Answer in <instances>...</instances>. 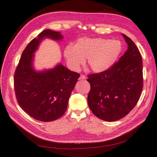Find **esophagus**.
Instances as JSON below:
<instances>
[{
	"label": "esophagus",
	"instance_id": "obj_1",
	"mask_svg": "<svg viewBox=\"0 0 157 157\" xmlns=\"http://www.w3.org/2000/svg\"><path fill=\"white\" fill-rule=\"evenodd\" d=\"M86 78V76L84 75H81L80 76V77H79V80H85Z\"/></svg>",
	"mask_w": 157,
	"mask_h": 157
}]
</instances>
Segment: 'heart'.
<instances>
[{"label": "heart", "mask_w": 157, "mask_h": 157, "mask_svg": "<svg viewBox=\"0 0 157 157\" xmlns=\"http://www.w3.org/2000/svg\"><path fill=\"white\" fill-rule=\"evenodd\" d=\"M122 50L121 42L118 40L96 38H82L75 46H67L63 54L69 67L78 70L88 59L90 68L95 72H102L115 62Z\"/></svg>", "instance_id": "heart-1"}]
</instances>
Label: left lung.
I'll return each instance as SVG.
<instances>
[{
    "label": "left lung",
    "mask_w": 157,
    "mask_h": 157,
    "mask_svg": "<svg viewBox=\"0 0 157 157\" xmlns=\"http://www.w3.org/2000/svg\"><path fill=\"white\" fill-rule=\"evenodd\" d=\"M122 35L128 46L124 54L107 70L88 75L90 110L109 122L121 119L134 109L144 86L141 56L134 42Z\"/></svg>",
    "instance_id": "1"
}]
</instances>
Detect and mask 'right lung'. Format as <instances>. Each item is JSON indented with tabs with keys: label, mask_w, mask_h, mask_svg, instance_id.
Here are the masks:
<instances>
[{
	"label": "right lung",
	"mask_w": 157,
	"mask_h": 157,
	"mask_svg": "<svg viewBox=\"0 0 157 157\" xmlns=\"http://www.w3.org/2000/svg\"><path fill=\"white\" fill-rule=\"evenodd\" d=\"M44 37L60 40L62 35L46 29L28 44L16 69L13 86L17 101L23 111L36 120L50 122L62 117L67 110L80 74L62 65L42 72L33 69V53Z\"/></svg>",
	"instance_id": "obj_1"
}]
</instances>
